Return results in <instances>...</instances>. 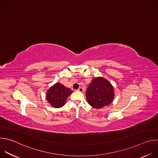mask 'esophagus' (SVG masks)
Returning <instances> with one entry per match:
<instances>
[{
	"label": "esophagus",
	"mask_w": 158,
	"mask_h": 158,
	"mask_svg": "<svg viewBox=\"0 0 158 158\" xmlns=\"http://www.w3.org/2000/svg\"><path fill=\"white\" fill-rule=\"evenodd\" d=\"M77 91H79V92H83L84 89H83L82 87H79V88L77 89Z\"/></svg>",
	"instance_id": "esophagus-1"
}]
</instances>
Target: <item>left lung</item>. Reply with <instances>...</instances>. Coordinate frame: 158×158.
Here are the masks:
<instances>
[{
	"label": "left lung",
	"mask_w": 158,
	"mask_h": 158,
	"mask_svg": "<svg viewBox=\"0 0 158 158\" xmlns=\"http://www.w3.org/2000/svg\"><path fill=\"white\" fill-rule=\"evenodd\" d=\"M87 102L96 109H100L111 103L114 97L112 84L102 77L94 78L86 89Z\"/></svg>",
	"instance_id": "1"
}]
</instances>
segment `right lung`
Here are the masks:
<instances>
[{"label":"right lung","mask_w":158,"mask_h":158,"mask_svg":"<svg viewBox=\"0 0 158 158\" xmlns=\"http://www.w3.org/2000/svg\"><path fill=\"white\" fill-rule=\"evenodd\" d=\"M73 93V91L61 84L56 83L51 87L47 92L46 99L48 102L55 108L62 107L65 104L68 96Z\"/></svg>","instance_id":"add662e5"}]
</instances>
